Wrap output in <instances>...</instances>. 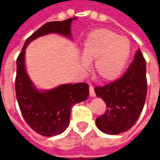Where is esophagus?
<instances>
[{"mask_svg":"<svg viewBox=\"0 0 160 160\" xmlns=\"http://www.w3.org/2000/svg\"><path fill=\"white\" fill-rule=\"evenodd\" d=\"M89 94H90L91 97H95L96 96V93H95V92H94L93 87L92 86H89Z\"/></svg>","mask_w":160,"mask_h":160,"instance_id":"esophagus-1","label":"esophagus"}]
</instances>
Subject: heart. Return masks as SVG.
Returning <instances> with one entry per match:
<instances>
[{
    "label": "heart",
    "instance_id": "heart-1",
    "mask_svg": "<svg viewBox=\"0 0 160 160\" xmlns=\"http://www.w3.org/2000/svg\"><path fill=\"white\" fill-rule=\"evenodd\" d=\"M130 55V41L107 28L92 30L87 35L80 62L87 68L94 61L93 71L101 80L109 82L122 73Z\"/></svg>",
    "mask_w": 160,
    "mask_h": 160
}]
</instances>
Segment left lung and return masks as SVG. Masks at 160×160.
Returning a JSON list of instances; mask_svg holds the SVG:
<instances>
[{
    "mask_svg": "<svg viewBox=\"0 0 160 160\" xmlns=\"http://www.w3.org/2000/svg\"><path fill=\"white\" fill-rule=\"evenodd\" d=\"M147 63L139 49L123 76L104 87H96L97 97L106 103L105 113L96 119L99 130L118 134L133 127L144 107L147 92Z\"/></svg>",
    "mask_w": 160,
    "mask_h": 160,
    "instance_id": "obj_1",
    "label": "left lung"
}]
</instances>
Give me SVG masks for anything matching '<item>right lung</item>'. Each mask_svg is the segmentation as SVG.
Returning <instances> with one entry per match:
<instances>
[{
    "instance_id": "right-lung-1",
    "label": "right lung",
    "mask_w": 160,
    "mask_h": 160,
    "mask_svg": "<svg viewBox=\"0 0 160 160\" xmlns=\"http://www.w3.org/2000/svg\"><path fill=\"white\" fill-rule=\"evenodd\" d=\"M76 18L44 24L26 39L17 58L15 92L19 109L27 124L38 134L54 136L62 134L69 125L72 107L89 96L87 83L64 84L49 91L38 90L25 68V53L28 43L49 33L71 37V23Z\"/></svg>"
}]
</instances>
